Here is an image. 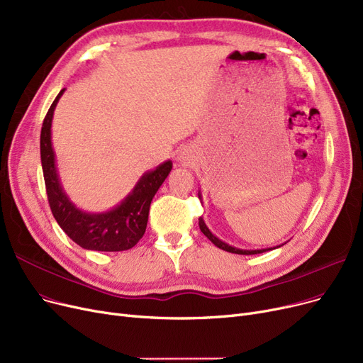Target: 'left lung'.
<instances>
[{
	"instance_id": "8db88e82",
	"label": "left lung",
	"mask_w": 363,
	"mask_h": 363,
	"mask_svg": "<svg viewBox=\"0 0 363 363\" xmlns=\"http://www.w3.org/2000/svg\"><path fill=\"white\" fill-rule=\"evenodd\" d=\"M199 197L201 199V196H200V193H199ZM199 225H200V230H201V233L206 235V238L215 245V246H218L219 249H223V250H227V252H231V254H238V255H255V254H262V252H267V250H272V249H276V247H280V246H276V247H267V249H255V250H246V249H239V247H234V246H230V245H227L225 242H223V240H219L216 235H213L211 231H209V228L206 227V224H204V220H203V218L200 216L199 218Z\"/></svg>"
}]
</instances>
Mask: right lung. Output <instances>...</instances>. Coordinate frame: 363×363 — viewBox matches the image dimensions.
I'll return each mask as SVG.
<instances>
[{
  "instance_id": "add662e5",
  "label": "right lung",
  "mask_w": 363,
  "mask_h": 363,
  "mask_svg": "<svg viewBox=\"0 0 363 363\" xmlns=\"http://www.w3.org/2000/svg\"><path fill=\"white\" fill-rule=\"evenodd\" d=\"M65 89L59 91L47 111L40 138L41 166L52 213L60 228L78 246L101 252L128 250L143 239L148 223L151 200L172 170V162L167 160L154 170L147 172L138 181L133 191L111 211L104 213H87L75 208V204L68 199L60 185L52 147L50 129L53 113Z\"/></svg>"
}]
</instances>
